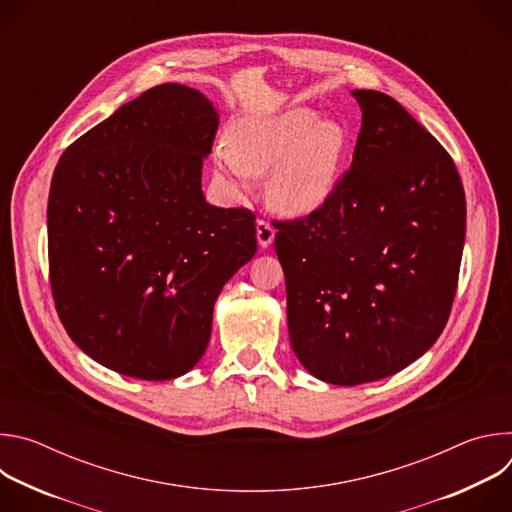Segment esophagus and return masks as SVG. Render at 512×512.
I'll return each instance as SVG.
<instances>
[{"instance_id": "esophagus-1", "label": "esophagus", "mask_w": 512, "mask_h": 512, "mask_svg": "<svg viewBox=\"0 0 512 512\" xmlns=\"http://www.w3.org/2000/svg\"><path fill=\"white\" fill-rule=\"evenodd\" d=\"M255 233H257V243L261 249H267L275 239V229L267 221H257Z\"/></svg>"}]
</instances>
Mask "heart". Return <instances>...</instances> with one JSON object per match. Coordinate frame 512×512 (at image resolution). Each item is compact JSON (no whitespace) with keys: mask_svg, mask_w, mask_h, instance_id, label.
Returning <instances> with one entry per match:
<instances>
[{"mask_svg":"<svg viewBox=\"0 0 512 512\" xmlns=\"http://www.w3.org/2000/svg\"><path fill=\"white\" fill-rule=\"evenodd\" d=\"M348 145L346 127L322 121L310 107L247 115L229 127L227 143L214 148V174L231 194L245 196L253 174L273 169L267 182L269 204L287 216H308L336 194Z\"/></svg>","mask_w":512,"mask_h":512,"instance_id":"heart-1","label":"heart"}]
</instances>
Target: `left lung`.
<instances>
[{"label":"left lung","instance_id":"obj_1","mask_svg":"<svg viewBox=\"0 0 512 512\" xmlns=\"http://www.w3.org/2000/svg\"><path fill=\"white\" fill-rule=\"evenodd\" d=\"M362 127L336 194L275 223L289 342L316 379L391 377L442 334L466 239L460 174L393 97L352 91Z\"/></svg>","mask_w":512,"mask_h":512}]
</instances>
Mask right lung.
<instances>
[{"mask_svg": "<svg viewBox=\"0 0 512 512\" xmlns=\"http://www.w3.org/2000/svg\"><path fill=\"white\" fill-rule=\"evenodd\" d=\"M216 127L200 91L160 85L79 137L54 170L56 312L72 342L125 377L170 381L194 369L218 294L255 257V216L202 192Z\"/></svg>", "mask_w": 512, "mask_h": 512, "instance_id": "add662e5", "label": "right lung"}]
</instances>
